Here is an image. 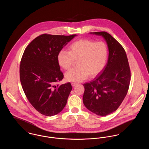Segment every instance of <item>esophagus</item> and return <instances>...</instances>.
Returning a JSON list of instances; mask_svg holds the SVG:
<instances>
[{"instance_id":"obj_1","label":"esophagus","mask_w":149,"mask_h":149,"mask_svg":"<svg viewBox=\"0 0 149 149\" xmlns=\"http://www.w3.org/2000/svg\"><path fill=\"white\" fill-rule=\"evenodd\" d=\"M77 84H78V83H71V85L72 86H76Z\"/></svg>"}]
</instances>
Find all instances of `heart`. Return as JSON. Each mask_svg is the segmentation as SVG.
Masks as SVG:
<instances>
[{
  "mask_svg": "<svg viewBox=\"0 0 149 149\" xmlns=\"http://www.w3.org/2000/svg\"><path fill=\"white\" fill-rule=\"evenodd\" d=\"M69 52L60 50L57 56V63L64 69H69L74 60H78V68L71 69L65 74L67 81H81L88 77L99 74L106 66L108 47L103 42H95L88 39H81L72 43Z\"/></svg>",
  "mask_w": 149,
  "mask_h": 149,
  "instance_id": "b5f03b06",
  "label": "heart"
}]
</instances>
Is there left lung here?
I'll list each match as a JSON object with an SVG mask.
<instances>
[{
	"instance_id": "left-lung-1",
	"label": "left lung",
	"mask_w": 149,
	"mask_h": 149,
	"mask_svg": "<svg viewBox=\"0 0 149 149\" xmlns=\"http://www.w3.org/2000/svg\"><path fill=\"white\" fill-rule=\"evenodd\" d=\"M102 36L108 51V61L98 76L86 83L83 101L91 112L100 116L114 112L127 93L131 78L126 52L119 42L106 32H91Z\"/></svg>"
}]
</instances>
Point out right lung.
I'll use <instances>...</instances> for the list:
<instances>
[{
  "mask_svg": "<svg viewBox=\"0 0 149 149\" xmlns=\"http://www.w3.org/2000/svg\"><path fill=\"white\" fill-rule=\"evenodd\" d=\"M77 36L43 34L24 51L19 68L22 86L30 103L42 114L55 116L66 104L72 86L70 83L55 85L64 78L57 56Z\"/></svg>",
  "mask_w": 149,
  "mask_h": 149,
  "instance_id": "add662e5",
  "label": "right lung"
}]
</instances>
